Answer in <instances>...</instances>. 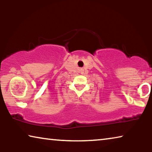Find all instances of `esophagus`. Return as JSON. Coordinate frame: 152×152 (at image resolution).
Here are the masks:
<instances>
[{
  "instance_id": "34e87169",
  "label": "esophagus",
  "mask_w": 152,
  "mask_h": 152,
  "mask_svg": "<svg viewBox=\"0 0 152 152\" xmlns=\"http://www.w3.org/2000/svg\"><path fill=\"white\" fill-rule=\"evenodd\" d=\"M80 72L82 74L84 72V70L82 68H81V69H80Z\"/></svg>"
}]
</instances>
